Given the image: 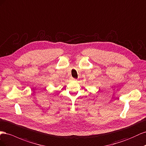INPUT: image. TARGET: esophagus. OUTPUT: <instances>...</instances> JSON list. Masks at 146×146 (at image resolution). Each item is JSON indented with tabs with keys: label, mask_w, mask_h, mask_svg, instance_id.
Wrapping results in <instances>:
<instances>
[{
	"label": "esophagus",
	"mask_w": 146,
	"mask_h": 146,
	"mask_svg": "<svg viewBox=\"0 0 146 146\" xmlns=\"http://www.w3.org/2000/svg\"><path fill=\"white\" fill-rule=\"evenodd\" d=\"M71 80H72V81H76V79H75V78H71Z\"/></svg>",
	"instance_id": "34e87169"
}]
</instances>
